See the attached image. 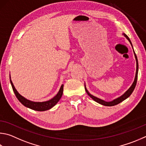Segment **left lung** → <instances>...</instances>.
Wrapping results in <instances>:
<instances>
[{"label":"left lung","instance_id":"left-lung-1","mask_svg":"<svg viewBox=\"0 0 146 146\" xmlns=\"http://www.w3.org/2000/svg\"><path fill=\"white\" fill-rule=\"evenodd\" d=\"M124 36L125 37V38L128 39V40L129 41V43H130L131 45L132 46V48H133V45H132V43L130 41V39H129V38H128V36L126 35V34H125L124 33L123 34ZM133 53H134V55H135V60H136V63H137V69H136V74H135V80L133 82V84H132V85L131 86V87H129V88L127 90V91L124 92V93L122 95V96H121L120 97H118L117 98L113 100L112 101H111V102H106V101L105 100H103L102 99H100L98 98H97L96 96H93V95H92L91 94H90L89 91H87V89H86V84H85V89H86V91L87 92V94L89 95V96L94 101H95V102L100 103V104L101 105H103L104 106H108V107H111V106H114V105H116L119 104V103H120L121 102H123V101H124V100H126L130 96V95L131 94L132 92H133V90L135 89V87L136 86V84H137V76H138V71H139V63H138V59H137V55L135 54V51L133 50Z\"/></svg>","mask_w":146,"mask_h":146}]
</instances>
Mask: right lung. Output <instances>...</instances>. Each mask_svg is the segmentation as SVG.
Returning a JSON list of instances; mask_svg holds the SVG:
<instances>
[{
  "label": "right lung",
  "mask_w": 146,
  "mask_h": 146,
  "mask_svg": "<svg viewBox=\"0 0 146 146\" xmlns=\"http://www.w3.org/2000/svg\"><path fill=\"white\" fill-rule=\"evenodd\" d=\"M9 78H10V82H11V84L13 90V91H14L16 96L17 98V99L19 100V102L22 103V105H24L25 107L31 108L32 110H36V111H45L47 110H49L57 104L62 96L63 87H64V85L63 84L60 86V88L59 89V92H58V93L51 100L46 101V102H33V101L26 99L25 98L22 96V95L18 93V92L17 91V89H15V87L14 86V85H13L11 80V76H9Z\"/></svg>",
  "instance_id": "obj_1"
}]
</instances>
